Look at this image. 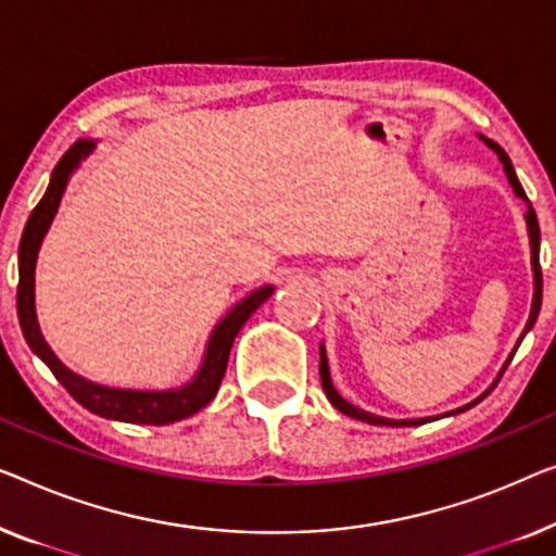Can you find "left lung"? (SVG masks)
<instances>
[{
    "mask_svg": "<svg viewBox=\"0 0 556 556\" xmlns=\"http://www.w3.org/2000/svg\"><path fill=\"white\" fill-rule=\"evenodd\" d=\"M481 140H484V144L486 148H492L496 155H498V160H502V165H504V173H506V180H509V185H511V190H514V195H517L519 200H525L527 203V213H525V220H527V230H529V248H532V270H534V298H532V311H529V320H527V326H525V331H521V336H519V341H517V345H514V351L509 353V358L504 361V366H502V371H498V376L494 378V383L489 386V389L481 393V396H477L471 401V404H466V406H462V408H454V412H448V414H444V416H454V414H462V412H466V408H471V406H477L479 401H484L489 393L494 391V386L498 383V378H502V374L506 371V366L511 364V358H514V353H517V349H519V343H521V338H525L529 331H532V326L536 324V316H539V308H542V268H539V223H536V213H534V207H532V203H529V198H527V192H525V188H521V182H519V178H517V173H514V167H511V160H509V155H506V152L498 148V144L494 142V140H489V138H484V135H479ZM320 383H324V391H326V396H328V401H331V404L338 408V412L341 414H345V416H351V418H358V421H366V424H374V426H418V424H426V421H437V418H441V416H429V418H383V416H376V414H368V412H364V408H358V406H353V404H349V401H345L341 393H338L336 389H333V381H331V368H328V356H326V345L320 343Z\"/></svg>",
    "mask_w": 556,
    "mask_h": 556,
    "instance_id": "obj_1",
    "label": "left lung"
}]
</instances>
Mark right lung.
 <instances>
[{"label":"right lung","instance_id":"add662e5","mask_svg":"<svg viewBox=\"0 0 556 556\" xmlns=\"http://www.w3.org/2000/svg\"><path fill=\"white\" fill-rule=\"evenodd\" d=\"M94 140H77L72 148L64 152L58 167L52 170L50 185L47 192L39 200L35 211H31L27 225H24L22 240H20V288H17V313H20V326L24 333V341L29 343V349L37 353L39 358L50 366L54 378L70 391V396L83 404L87 412L98 414L102 418H112V421H125V424H150V426H165L182 421L192 414H198L200 408H205L215 399V393L220 389V381L228 368V356L232 349V341L240 328L245 326V320L253 316L261 305L273 295V286H261L253 293H248L243 301L232 305L218 320V326L213 328L211 338H207L203 361H200L195 376L188 383L178 386V389H165V391H140V389H112V386H102L94 381H87L75 371H70L62 361L54 356L50 343L45 341L42 331L37 324V311H35V268H37V255L42 248V240L50 230V225L58 215L60 200L67 190V182L72 173L77 170L79 163L94 150Z\"/></svg>","mask_w":556,"mask_h":556}]
</instances>
